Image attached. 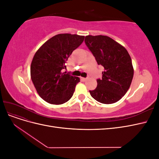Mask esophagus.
I'll return each mask as SVG.
<instances>
[{"instance_id":"34e87169","label":"esophagus","mask_w":159,"mask_h":159,"mask_svg":"<svg viewBox=\"0 0 159 159\" xmlns=\"http://www.w3.org/2000/svg\"><path fill=\"white\" fill-rule=\"evenodd\" d=\"M81 80H82L83 81H86L88 80V78H81Z\"/></svg>"}]
</instances>
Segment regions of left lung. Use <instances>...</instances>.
Wrapping results in <instances>:
<instances>
[{"label": "left lung", "mask_w": 159, "mask_h": 159, "mask_svg": "<svg viewBox=\"0 0 159 159\" xmlns=\"http://www.w3.org/2000/svg\"><path fill=\"white\" fill-rule=\"evenodd\" d=\"M85 43L98 65L104 68L102 78L89 93L93 99L104 104L118 102L128 91L133 78L134 70L127 50L107 36H86Z\"/></svg>", "instance_id": "left-lung-1"}]
</instances>
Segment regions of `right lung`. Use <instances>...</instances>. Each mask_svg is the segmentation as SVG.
Instances as JSON below:
<instances>
[{
  "label": "right lung",
  "instance_id": "right-lung-1",
  "mask_svg": "<svg viewBox=\"0 0 159 159\" xmlns=\"http://www.w3.org/2000/svg\"><path fill=\"white\" fill-rule=\"evenodd\" d=\"M84 38L60 34L47 40L36 52L30 66L31 79L38 95L46 102L63 104L73 95L80 79L61 70L66 69V61Z\"/></svg>",
  "mask_w": 159,
  "mask_h": 159
}]
</instances>
